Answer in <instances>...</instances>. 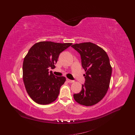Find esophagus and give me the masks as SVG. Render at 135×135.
<instances>
[{
	"instance_id": "obj_1",
	"label": "esophagus",
	"mask_w": 135,
	"mask_h": 135,
	"mask_svg": "<svg viewBox=\"0 0 135 135\" xmlns=\"http://www.w3.org/2000/svg\"><path fill=\"white\" fill-rule=\"evenodd\" d=\"M66 80H67L68 82H69V83H73V82H74V80H72L69 79H66Z\"/></svg>"
}]
</instances>
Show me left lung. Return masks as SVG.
<instances>
[{"instance_id": "1", "label": "left lung", "mask_w": 135, "mask_h": 135, "mask_svg": "<svg viewBox=\"0 0 135 135\" xmlns=\"http://www.w3.org/2000/svg\"><path fill=\"white\" fill-rule=\"evenodd\" d=\"M71 47L80 54L85 71V83L81 91L73 95L74 99L87 107L95 105L103 99L109 87L112 68L109 57L103 48L91 42L74 44Z\"/></svg>"}]
</instances>
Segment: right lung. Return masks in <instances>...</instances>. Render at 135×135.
<instances>
[{"instance_id": "1", "label": "right lung", "mask_w": 135, "mask_h": 135, "mask_svg": "<svg viewBox=\"0 0 135 135\" xmlns=\"http://www.w3.org/2000/svg\"><path fill=\"white\" fill-rule=\"evenodd\" d=\"M72 43L40 42L32 46L24 58L23 80L26 90L36 103L47 105L55 101L65 83L64 76H56L49 69L55 68L60 53Z\"/></svg>"}]
</instances>
